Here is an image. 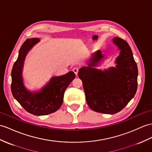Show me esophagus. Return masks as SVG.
Listing matches in <instances>:
<instances>
[{
	"instance_id": "esophagus-1",
	"label": "esophagus",
	"mask_w": 152,
	"mask_h": 152,
	"mask_svg": "<svg viewBox=\"0 0 152 152\" xmlns=\"http://www.w3.org/2000/svg\"><path fill=\"white\" fill-rule=\"evenodd\" d=\"M73 71L74 73H75V75H77V73H78V72H79V69L77 68H74L73 69Z\"/></svg>"
}]
</instances>
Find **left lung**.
<instances>
[{
	"instance_id": "obj_1",
	"label": "left lung",
	"mask_w": 152,
	"mask_h": 152,
	"mask_svg": "<svg viewBox=\"0 0 152 152\" xmlns=\"http://www.w3.org/2000/svg\"><path fill=\"white\" fill-rule=\"evenodd\" d=\"M113 42L121 50L115 67L104 70L95 68L104 58L98 50L90 58L88 66L81 68L78 73L88 105L95 112L106 114L123 110L137 89V66L130 47L119 37L113 38Z\"/></svg>"
}]
</instances>
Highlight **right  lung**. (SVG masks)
<instances>
[{"label":"right lung","instance_id":"add662e5","mask_svg":"<svg viewBox=\"0 0 152 152\" xmlns=\"http://www.w3.org/2000/svg\"><path fill=\"white\" fill-rule=\"evenodd\" d=\"M39 40L37 38L28 39L22 45L12 68L11 84L14 98L28 112L38 116L53 113L60 108L66 89L75 77V73L69 72L64 75L53 77L39 91L33 92L26 88L22 76L24 60L28 51Z\"/></svg>","mask_w":152,"mask_h":152}]
</instances>
